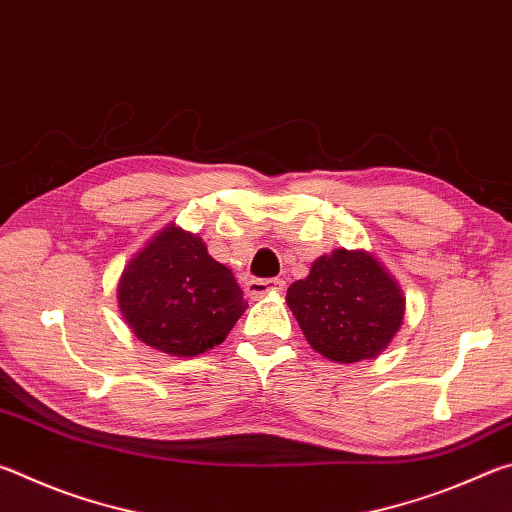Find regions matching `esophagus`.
<instances>
[{
	"instance_id": "1",
	"label": "esophagus",
	"mask_w": 512,
	"mask_h": 512,
	"mask_svg": "<svg viewBox=\"0 0 512 512\" xmlns=\"http://www.w3.org/2000/svg\"><path fill=\"white\" fill-rule=\"evenodd\" d=\"M284 287L287 284H284V280H277V277H273V280H248L246 293L253 298H262L266 293H282Z\"/></svg>"
}]
</instances>
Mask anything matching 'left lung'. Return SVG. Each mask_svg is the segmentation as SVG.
Here are the masks:
<instances>
[{"label": "left lung", "mask_w": 512, "mask_h": 512, "mask_svg": "<svg viewBox=\"0 0 512 512\" xmlns=\"http://www.w3.org/2000/svg\"><path fill=\"white\" fill-rule=\"evenodd\" d=\"M287 305L311 348L336 363L375 359L404 318L402 289L366 250L318 257L289 287Z\"/></svg>", "instance_id": "8db88e82"}]
</instances>
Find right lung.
Instances as JSON below:
<instances>
[{
	"label": "right lung",
	"instance_id": "obj_1",
	"mask_svg": "<svg viewBox=\"0 0 512 512\" xmlns=\"http://www.w3.org/2000/svg\"><path fill=\"white\" fill-rule=\"evenodd\" d=\"M117 300L137 339L173 357H196L223 343L248 307L230 268L176 223L128 262Z\"/></svg>",
	"mask_w": 512,
	"mask_h": 512
}]
</instances>
